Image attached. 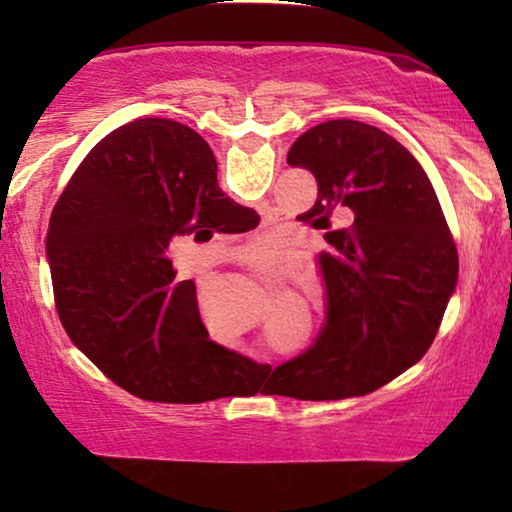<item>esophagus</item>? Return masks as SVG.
Listing matches in <instances>:
<instances>
[{"mask_svg": "<svg viewBox=\"0 0 512 512\" xmlns=\"http://www.w3.org/2000/svg\"><path fill=\"white\" fill-rule=\"evenodd\" d=\"M240 261L244 263V265H254V268H258V265H263V256L258 254L256 249H242L240 251Z\"/></svg>", "mask_w": 512, "mask_h": 512, "instance_id": "esophagus-1", "label": "esophagus"}]
</instances>
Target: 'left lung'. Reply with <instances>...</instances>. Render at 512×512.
Returning a JSON list of instances; mask_svg holds the SVG:
<instances>
[{"instance_id": "left-lung-1", "label": "left lung", "mask_w": 512, "mask_h": 512, "mask_svg": "<svg viewBox=\"0 0 512 512\" xmlns=\"http://www.w3.org/2000/svg\"><path fill=\"white\" fill-rule=\"evenodd\" d=\"M286 163L310 170L319 186L303 219L326 230V324L307 352L277 368L279 391L300 401L370 394L436 338L459 272L452 233L422 165L373 125H314ZM335 208L355 214L347 229L330 228Z\"/></svg>"}]
</instances>
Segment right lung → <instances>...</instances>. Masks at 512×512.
I'll return each instance as SVG.
<instances>
[{"label": "right lung", "mask_w": 512, "mask_h": 512, "mask_svg": "<svg viewBox=\"0 0 512 512\" xmlns=\"http://www.w3.org/2000/svg\"><path fill=\"white\" fill-rule=\"evenodd\" d=\"M254 209L226 198L193 128L137 118L97 142L48 223L55 310L69 340L132 396L205 403L247 359L209 340L193 279H174L172 240L247 233Z\"/></svg>", "instance_id": "right-lung-1"}]
</instances>
